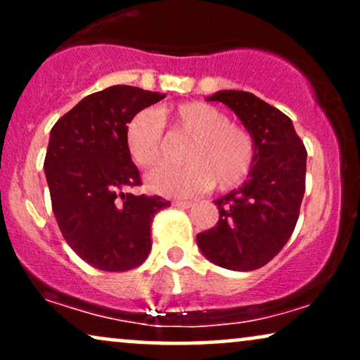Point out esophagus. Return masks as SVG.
I'll list each match as a JSON object with an SVG mask.
<instances>
[{
    "label": "esophagus",
    "instance_id": "obj_1",
    "mask_svg": "<svg viewBox=\"0 0 360 360\" xmlns=\"http://www.w3.org/2000/svg\"><path fill=\"white\" fill-rule=\"evenodd\" d=\"M172 205H174L176 208L188 210V208H191L194 203H193V201H188V200H174V201H172Z\"/></svg>",
    "mask_w": 360,
    "mask_h": 360
}]
</instances>
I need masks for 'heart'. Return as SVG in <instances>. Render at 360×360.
<instances>
[{
    "label": "heart",
    "instance_id": "heart-1",
    "mask_svg": "<svg viewBox=\"0 0 360 360\" xmlns=\"http://www.w3.org/2000/svg\"><path fill=\"white\" fill-rule=\"evenodd\" d=\"M189 137L184 148L186 166L159 167L148 172L147 188L164 196H196L214 184L226 191L250 174L255 142L245 127L230 123L221 110L208 103L188 101L139 111L125 125V146L139 167H154L166 155V130Z\"/></svg>",
    "mask_w": 360,
    "mask_h": 360
}]
</instances>
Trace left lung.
Masks as SVG:
<instances>
[{
  "instance_id": "obj_1",
  "label": "left lung",
  "mask_w": 360,
  "mask_h": 360,
  "mask_svg": "<svg viewBox=\"0 0 360 360\" xmlns=\"http://www.w3.org/2000/svg\"><path fill=\"white\" fill-rule=\"evenodd\" d=\"M208 101L235 111L255 142V162L245 184L214 201L220 218L196 235L217 266L254 271L286 245L300 217L307 177V148L289 117L247 91H218Z\"/></svg>"
}]
</instances>
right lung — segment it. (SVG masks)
Masks as SVG:
<instances>
[{
	"instance_id": "add662e5",
	"label": "right lung",
	"mask_w": 360,
	"mask_h": 360,
	"mask_svg": "<svg viewBox=\"0 0 360 360\" xmlns=\"http://www.w3.org/2000/svg\"><path fill=\"white\" fill-rule=\"evenodd\" d=\"M162 98L111 86L86 96L51 130L44 169L57 225L69 247L100 271L139 267L152 247V220L171 206L160 196L127 191L142 179L128 155L125 125Z\"/></svg>"
}]
</instances>
